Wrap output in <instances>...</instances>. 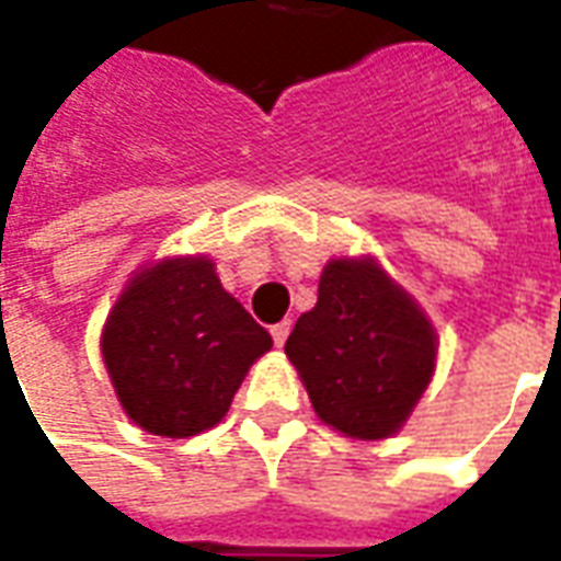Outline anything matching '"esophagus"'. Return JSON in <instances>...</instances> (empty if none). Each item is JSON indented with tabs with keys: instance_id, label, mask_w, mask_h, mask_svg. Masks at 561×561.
Wrapping results in <instances>:
<instances>
[{
	"instance_id": "34e87169",
	"label": "esophagus",
	"mask_w": 561,
	"mask_h": 561,
	"mask_svg": "<svg viewBox=\"0 0 561 561\" xmlns=\"http://www.w3.org/2000/svg\"><path fill=\"white\" fill-rule=\"evenodd\" d=\"M270 333H273V342H276V345H285V340H288V333H291V321H279V324H273V328H270Z\"/></svg>"
}]
</instances>
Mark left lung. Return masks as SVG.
I'll use <instances>...</instances> for the list:
<instances>
[{
  "label": "left lung",
  "instance_id": "left-lung-1",
  "mask_svg": "<svg viewBox=\"0 0 561 561\" xmlns=\"http://www.w3.org/2000/svg\"><path fill=\"white\" fill-rule=\"evenodd\" d=\"M435 330L376 257H333L318 304L285 342L321 421L352 438H388L435 369Z\"/></svg>",
  "mask_w": 561,
  "mask_h": 561
}]
</instances>
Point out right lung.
I'll return each mask as SVG.
<instances>
[{"mask_svg":"<svg viewBox=\"0 0 561 561\" xmlns=\"http://www.w3.org/2000/svg\"><path fill=\"white\" fill-rule=\"evenodd\" d=\"M270 345L207 255L168 257L135 273L102 333L116 400L140 430L164 438L216 426Z\"/></svg>","mask_w":561,"mask_h":561,"instance_id":"add662e5","label":"right lung"}]
</instances>
